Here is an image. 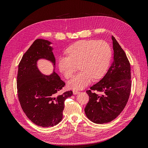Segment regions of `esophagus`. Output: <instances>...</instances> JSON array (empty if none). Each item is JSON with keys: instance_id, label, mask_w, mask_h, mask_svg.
<instances>
[{"instance_id": "1", "label": "esophagus", "mask_w": 148, "mask_h": 148, "mask_svg": "<svg viewBox=\"0 0 148 148\" xmlns=\"http://www.w3.org/2000/svg\"><path fill=\"white\" fill-rule=\"evenodd\" d=\"M73 95H78V94H79V91H76V90H74V91H73Z\"/></svg>"}]
</instances>
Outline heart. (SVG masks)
<instances>
[{"instance_id": "1", "label": "heart", "mask_w": 148, "mask_h": 148, "mask_svg": "<svg viewBox=\"0 0 148 148\" xmlns=\"http://www.w3.org/2000/svg\"><path fill=\"white\" fill-rule=\"evenodd\" d=\"M68 56H60L58 60L59 71L69 78L79 66L80 71L68 82L73 89H82L92 79L101 78L108 69L112 56L109 44L104 41L83 40L72 44L66 50Z\"/></svg>"}]
</instances>
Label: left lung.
I'll list each match as a JSON object with an SVG mask.
<instances>
[{
    "instance_id": "obj_1",
    "label": "left lung",
    "mask_w": 148,
    "mask_h": 148,
    "mask_svg": "<svg viewBox=\"0 0 148 148\" xmlns=\"http://www.w3.org/2000/svg\"><path fill=\"white\" fill-rule=\"evenodd\" d=\"M113 41V62L100 81L91 87L99 95L86 91L89 102L85 107L86 117L95 123H108L117 118L125 108L131 91L130 64L126 53L116 39Z\"/></svg>"
}]
</instances>
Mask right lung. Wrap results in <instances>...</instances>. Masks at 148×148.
Returning <instances> with one entry per match:
<instances>
[{
    "instance_id": "right-lung-1",
    "label": "right lung",
    "mask_w": 148,
    "mask_h": 148,
    "mask_svg": "<svg viewBox=\"0 0 148 148\" xmlns=\"http://www.w3.org/2000/svg\"><path fill=\"white\" fill-rule=\"evenodd\" d=\"M52 44L43 39L35 40L22 57L17 75V92L21 108L31 122L42 127L55 126L60 122L64 102L73 95L72 91L58 95L65 83L55 72ZM41 59L52 63L51 74L45 75L38 70L37 62Z\"/></svg>"
}]
</instances>
